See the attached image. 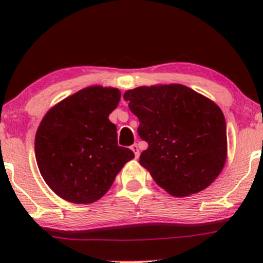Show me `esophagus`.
<instances>
[{
	"label": "esophagus",
	"instance_id": "esophagus-1",
	"mask_svg": "<svg viewBox=\"0 0 263 263\" xmlns=\"http://www.w3.org/2000/svg\"><path fill=\"white\" fill-rule=\"evenodd\" d=\"M131 149L132 151H134V153H135V157H136V158H138V156H140V149H138V146H137V144H132V146H131Z\"/></svg>",
	"mask_w": 263,
	"mask_h": 263
}]
</instances>
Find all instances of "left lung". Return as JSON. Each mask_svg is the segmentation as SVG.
<instances>
[{"mask_svg":"<svg viewBox=\"0 0 263 263\" xmlns=\"http://www.w3.org/2000/svg\"><path fill=\"white\" fill-rule=\"evenodd\" d=\"M123 99L148 143L140 163L171 195L188 197L210 185L228 155L226 122L210 99L180 84L140 86Z\"/></svg>","mask_w":263,"mask_h":263,"instance_id":"8db88e82","label":"left lung"}]
</instances>
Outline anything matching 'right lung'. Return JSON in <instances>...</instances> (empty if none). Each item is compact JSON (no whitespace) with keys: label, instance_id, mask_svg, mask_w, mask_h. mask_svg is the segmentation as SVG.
Listing matches in <instances>:
<instances>
[{"label":"right lung","instance_id":"obj_1","mask_svg":"<svg viewBox=\"0 0 263 263\" xmlns=\"http://www.w3.org/2000/svg\"><path fill=\"white\" fill-rule=\"evenodd\" d=\"M120 99L116 87L89 86L44 115L35 134V159L58 197L74 204L99 200L135 158L131 149L117 144L116 126L108 120Z\"/></svg>","mask_w":263,"mask_h":263}]
</instances>
